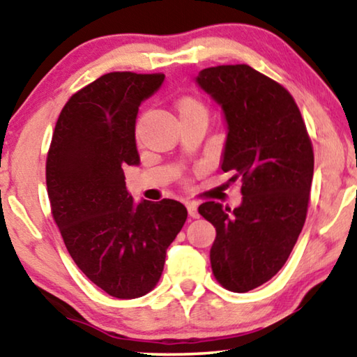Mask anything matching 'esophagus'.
<instances>
[{
  "instance_id": "esophagus-1",
  "label": "esophagus",
  "mask_w": 357,
  "mask_h": 357,
  "mask_svg": "<svg viewBox=\"0 0 357 357\" xmlns=\"http://www.w3.org/2000/svg\"><path fill=\"white\" fill-rule=\"evenodd\" d=\"M187 211H189V215L193 217V219H198L200 214H198V204L195 202H187Z\"/></svg>"
}]
</instances>
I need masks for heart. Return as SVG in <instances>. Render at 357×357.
<instances>
[{"label": "heart", "instance_id": "1", "mask_svg": "<svg viewBox=\"0 0 357 357\" xmlns=\"http://www.w3.org/2000/svg\"><path fill=\"white\" fill-rule=\"evenodd\" d=\"M178 108V113L179 116H185V114H192V113H197V112H204V107L198 102L197 99L193 98H183L178 100L176 104Z\"/></svg>", "mask_w": 357, "mask_h": 357}]
</instances>
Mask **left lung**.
Listing matches in <instances>:
<instances>
[{"mask_svg":"<svg viewBox=\"0 0 357 357\" xmlns=\"http://www.w3.org/2000/svg\"><path fill=\"white\" fill-rule=\"evenodd\" d=\"M195 82L227 121L222 170L243 183L241 206L206 202L198 213L215 227L211 268L223 288L245 293L287 263L309 208L313 149L285 88L247 64L203 69Z\"/></svg>","mask_w":357,"mask_h":357,"instance_id":"obj_1","label":"left lung"}]
</instances>
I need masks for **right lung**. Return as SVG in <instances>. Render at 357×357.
<instances>
[{"label":"right lung","mask_w":357,"mask_h":357,"mask_svg":"<svg viewBox=\"0 0 357 357\" xmlns=\"http://www.w3.org/2000/svg\"><path fill=\"white\" fill-rule=\"evenodd\" d=\"M164 78L110 72L82 88L59 113L47 154V192L68 252L118 299L140 298L157 285L168 245L187 219L176 200L134 203L123 170L140 164L138 107Z\"/></svg>","instance_id":"right-lung-1"}]
</instances>
